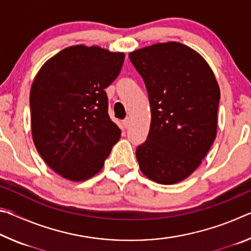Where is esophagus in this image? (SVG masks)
Returning a JSON list of instances; mask_svg holds the SVG:
<instances>
[{"mask_svg":"<svg viewBox=\"0 0 251 251\" xmlns=\"http://www.w3.org/2000/svg\"><path fill=\"white\" fill-rule=\"evenodd\" d=\"M129 124H130V121H129V118H125V120L123 121V125H124L125 128H127V127L129 126Z\"/></svg>","mask_w":251,"mask_h":251,"instance_id":"esophagus-1","label":"esophagus"}]
</instances>
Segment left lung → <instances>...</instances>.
<instances>
[{
	"instance_id": "left-lung-1",
	"label": "left lung",
	"mask_w": 251,
	"mask_h": 251,
	"mask_svg": "<svg viewBox=\"0 0 251 251\" xmlns=\"http://www.w3.org/2000/svg\"><path fill=\"white\" fill-rule=\"evenodd\" d=\"M145 82L151 121L136 150L139 168L163 185L186 179L205 158L217 135L220 91L201 54L178 42L129 53Z\"/></svg>"
}]
</instances>
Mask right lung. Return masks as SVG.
Returning a JSON list of instances; mask_svg holds the SVG:
<instances>
[{
  "mask_svg": "<svg viewBox=\"0 0 251 251\" xmlns=\"http://www.w3.org/2000/svg\"><path fill=\"white\" fill-rule=\"evenodd\" d=\"M124 58V53L99 46H70L46 61L34 78V145L63 178L84 181L96 175L121 138L108 116L105 88L116 79Z\"/></svg>",
  "mask_w": 251,
  "mask_h": 251,
  "instance_id": "add662e5",
  "label": "right lung"
}]
</instances>
